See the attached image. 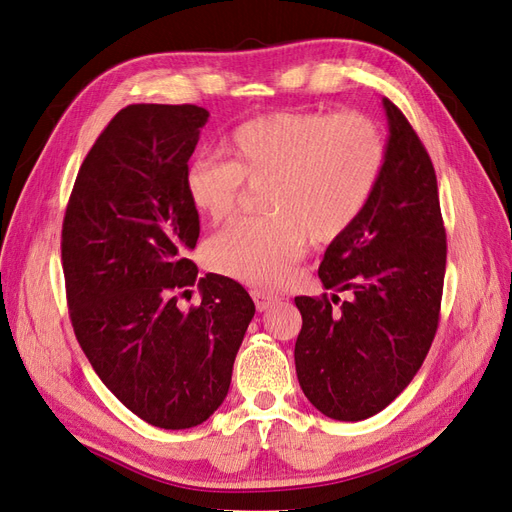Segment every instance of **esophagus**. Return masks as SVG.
Instances as JSON below:
<instances>
[{
	"instance_id": "34e87169",
	"label": "esophagus",
	"mask_w": 512,
	"mask_h": 512,
	"mask_svg": "<svg viewBox=\"0 0 512 512\" xmlns=\"http://www.w3.org/2000/svg\"><path fill=\"white\" fill-rule=\"evenodd\" d=\"M251 295H253L255 306H257V310H259V312L268 310V308H272L274 304H278V302H280V300H278V295H272V293H268V291H261V289H253V291H251Z\"/></svg>"
}]
</instances>
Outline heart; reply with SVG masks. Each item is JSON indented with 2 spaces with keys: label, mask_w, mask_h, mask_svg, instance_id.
<instances>
[{
  "label": "heart",
  "mask_w": 512,
  "mask_h": 512,
  "mask_svg": "<svg viewBox=\"0 0 512 512\" xmlns=\"http://www.w3.org/2000/svg\"><path fill=\"white\" fill-rule=\"evenodd\" d=\"M229 161L197 157L185 170L191 206L219 223L232 217L244 183L261 187L266 217L236 221L206 246L208 266L255 287H280L308 238L332 242L366 210L385 168V140L359 112L280 110L238 125Z\"/></svg>",
  "instance_id": "1"
}]
</instances>
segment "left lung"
Instances as JSON below:
<instances>
[{"label":"left lung","instance_id":"8db88e82","mask_svg":"<svg viewBox=\"0 0 512 512\" xmlns=\"http://www.w3.org/2000/svg\"><path fill=\"white\" fill-rule=\"evenodd\" d=\"M385 168L366 210L332 240L319 268L332 300L300 295L295 372L310 404L361 421L408 387L438 329L447 234L432 159L402 110L383 97ZM338 292L350 300L334 309Z\"/></svg>","mask_w":512,"mask_h":512}]
</instances>
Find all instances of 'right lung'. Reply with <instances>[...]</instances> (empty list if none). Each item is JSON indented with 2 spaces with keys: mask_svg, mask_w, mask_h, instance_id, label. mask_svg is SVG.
<instances>
[{
  "mask_svg": "<svg viewBox=\"0 0 512 512\" xmlns=\"http://www.w3.org/2000/svg\"><path fill=\"white\" fill-rule=\"evenodd\" d=\"M208 110L123 108L82 161L65 208L61 261L78 344L102 383L146 423L187 430L217 410L255 304L236 280L197 278L200 217L187 161ZM197 284L203 304L177 298Z\"/></svg>",
  "mask_w": 512,
  "mask_h": 512,
  "instance_id": "1",
  "label": "right lung"
}]
</instances>
